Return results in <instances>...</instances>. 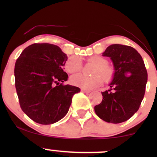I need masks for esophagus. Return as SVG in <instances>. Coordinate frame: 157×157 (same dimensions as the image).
<instances>
[{
	"instance_id": "obj_1",
	"label": "esophagus",
	"mask_w": 157,
	"mask_h": 157,
	"mask_svg": "<svg viewBox=\"0 0 157 157\" xmlns=\"http://www.w3.org/2000/svg\"><path fill=\"white\" fill-rule=\"evenodd\" d=\"M81 91L83 92V93H90V92H91L90 90H87V89H81Z\"/></svg>"
}]
</instances>
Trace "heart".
Returning a JSON list of instances; mask_svg holds the SVG:
<instances>
[{"instance_id": "heart-1", "label": "heart", "mask_w": 157, "mask_h": 157, "mask_svg": "<svg viewBox=\"0 0 157 157\" xmlns=\"http://www.w3.org/2000/svg\"><path fill=\"white\" fill-rule=\"evenodd\" d=\"M89 61L96 65V67L94 71V74L96 75L91 77L85 76L82 74L74 75L71 78V82L73 85L83 89H94L102 84L103 78L106 81H110L112 78L113 70L107 66L108 61L106 59L100 56H93L89 58ZM81 68L82 62L78 56L70 57L65 63L66 70L71 74L79 72Z\"/></svg>"}]
</instances>
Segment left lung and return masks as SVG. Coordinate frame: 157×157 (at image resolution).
<instances>
[{
    "instance_id": "left-lung-1",
    "label": "left lung",
    "mask_w": 157,
    "mask_h": 157,
    "mask_svg": "<svg viewBox=\"0 0 157 157\" xmlns=\"http://www.w3.org/2000/svg\"><path fill=\"white\" fill-rule=\"evenodd\" d=\"M103 56L109 57L114 72L109 86L101 92V104L94 106L100 119L108 123L127 121L138 111L145 94L147 71L142 57L128 46L113 44L107 47Z\"/></svg>"
}]
</instances>
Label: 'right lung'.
Wrapping results in <instances>:
<instances>
[{
  "label": "right lung",
  "instance_id": "1",
  "mask_svg": "<svg viewBox=\"0 0 157 157\" xmlns=\"http://www.w3.org/2000/svg\"><path fill=\"white\" fill-rule=\"evenodd\" d=\"M68 57L58 46L34 44L25 48L15 64V85L23 112L36 123L48 125L65 117L78 87L68 80L63 66Z\"/></svg>",
  "mask_w": 157,
  "mask_h": 157
}]
</instances>
